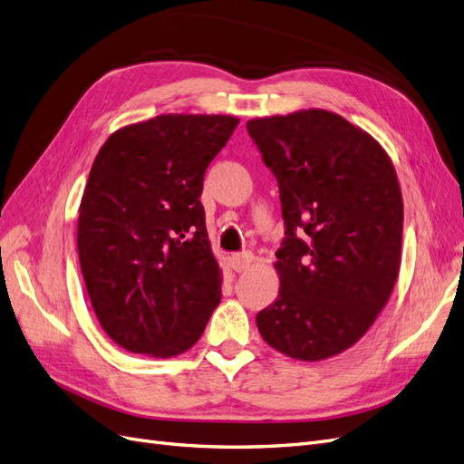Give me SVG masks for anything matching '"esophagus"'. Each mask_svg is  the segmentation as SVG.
I'll use <instances>...</instances> for the list:
<instances>
[{
	"instance_id": "34e87169",
	"label": "esophagus",
	"mask_w": 464,
	"mask_h": 464,
	"mask_svg": "<svg viewBox=\"0 0 464 464\" xmlns=\"http://www.w3.org/2000/svg\"><path fill=\"white\" fill-rule=\"evenodd\" d=\"M251 265H254V254H249V251H242V254H232L230 256V266L236 273L247 271Z\"/></svg>"
}]
</instances>
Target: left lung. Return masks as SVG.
<instances>
[{
	"mask_svg": "<svg viewBox=\"0 0 464 464\" xmlns=\"http://www.w3.org/2000/svg\"><path fill=\"white\" fill-rule=\"evenodd\" d=\"M247 133L278 179L286 227L278 296L257 329L285 356L327 360L368 333L399 278L395 166L368 131L329 110L249 120Z\"/></svg>",
	"mask_w": 464,
	"mask_h": 464,
	"instance_id": "left-lung-1",
	"label": "left lung"
}]
</instances>
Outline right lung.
<instances>
[{
  "label": "right lung",
  "mask_w": 464,
  "mask_h": 464,
  "mask_svg": "<svg viewBox=\"0 0 464 464\" xmlns=\"http://www.w3.org/2000/svg\"><path fill=\"white\" fill-rule=\"evenodd\" d=\"M236 116L162 114L123 125L82 191L77 251L92 310L123 350L184 354L220 302L222 271L199 201Z\"/></svg>",
  "instance_id": "1"
}]
</instances>
